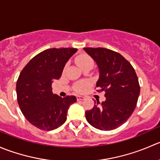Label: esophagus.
I'll list each match as a JSON object with an SVG mask.
<instances>
[{
    "label": "esophagus",
    "instance_id": "34e87169",
    "mask_svg": "<svg viewBox=\"0 0 160 160\" xmlns=\"http://www.w3.org/2000/svg\"><path fill=\"white\" fill-rule=\"evenodd\" d=\"M77 100L79 101V100H83V99H85V97L84 96H77Z\"/></svg>",
    "mask_w": 160,
    "mask_h": 160
}]
</instances>
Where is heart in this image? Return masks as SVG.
<instances>
[{
	"label": "heart",
	"instance_id": "1",
	"mask_svg": "<svg viewBox=\"0 0 160 160\" xmlns=\"http://www.w3.org/2000/svg\"><path fill=\"white\" fill-rule=\"evenodd\" d=\"M76 63L78 66L82 68L84 66L88 65V64H91V65H93V61L89 56L86 54L81 55V56L77 58L76 59ZM88 82H82V83L79 84L76 86L75 88V90H76L78 92H83L85 90L86 87L88 86Z\"/></svg>",
	"mask_w": 160,
	"mask_h": 160
}]
</instances>
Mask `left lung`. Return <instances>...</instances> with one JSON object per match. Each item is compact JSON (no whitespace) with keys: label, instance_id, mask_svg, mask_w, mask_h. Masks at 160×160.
Wrapping results in <instances>:
<instances>
[{"label":"left lung","instance_id":"8db88e82","mask_svg":"<svg viewBox=\"0 0 160 160\" xmlns=\"http://www.w3.org/2000/svg\"><path fill=\"white\" fill-rule=\"evenodd\" d=\"M99 70L97 92H105L106 100L95 101L85 118L92 127L102 131L118 128L128 121L137 106L140 93L138 78L134 68L121 54L107 48H84Z\"/></svg>","mask_w":160,"mask_h":160}]
</instances>
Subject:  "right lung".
Here are the masks:
<instances>
[{
	"mask_svg": "<svg viewBox=\"0 0 160 160\" xmlns=\"http://www.w3.org/2000/svg\"><path fill=\"white\" fill-rule=\"evenodd\" d=\"M76 48H51L32 58L20 73L16 83L17 100L22 113L31 124L52 131L67 120L75 96L61 98L53 94L52 83L62 75L64 65Z\"/></svg>",
	"mask_w": 160,
	"mask_h": 160,
	"instance_id": "add662e5",
	"label": "right lung"
}]
</instances>
